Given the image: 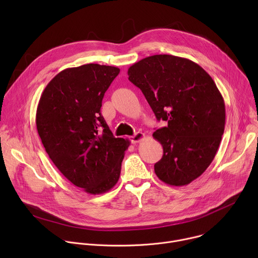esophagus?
<instances>
[{"label":"esophagus","instance_id":"1","mask_svg":"<svg viewBox=\"0 0 258 258\" xmlns=\"http://www.w3.org/2000/svg\"><path fill=\"white\" fill-rule=\"evenodd\" d=\"M144 138H145V134H143L142 132H138L134 136H132L130 138V140L133 144H136V143H139L140 141H142Z\"/></svg>","mask_w":258,"mask_h":258}]
</instances>
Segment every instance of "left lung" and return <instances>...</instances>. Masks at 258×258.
<instances>
[{"label": "left lung", "instance_id": "left-lung-1", "mask_svg": "<svg viewBox=\"0 0 258 258\" xmlns=\"http://www.w3.org/2000/svg\"><path fill=\"white\" fill-rule=\"evenodd\" d=\"M128 80L148 101L157 120L154 132L162 158L154 170L170 186L189 185L212 162L226 123L224 98L197 63L172 55H153L133 64Z\"/></svg>", "mask_w": 258, "mask_h": 258}]
</instances>
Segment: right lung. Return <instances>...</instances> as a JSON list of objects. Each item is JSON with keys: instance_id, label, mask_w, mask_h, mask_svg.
I'll return each instance as SVG.
<instances>
[{"instance_id": "obj_1", "label": "right lung", "mask_w": 258, "mask_h": 258, "mask_svg": "<svg viewBox=\"0 0 258 258\" xmlns=\"http://www.w3.org/2000/svg\"><path fill=\"white\" fill-rule=\"evenodd\" d=\"M120 69L86 64L59 72L42 93L36 128L49 157L73 185L92 195L118 181L130 141L114 138L101 114L102 100Z\"/></svg>"}]
</instances>
